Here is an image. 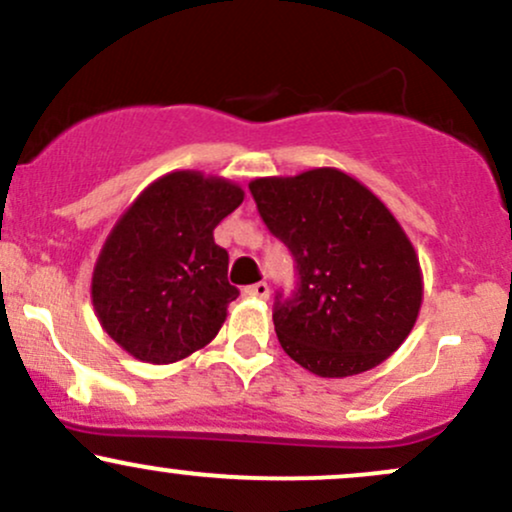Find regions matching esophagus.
<instances>
[{"label": "esophagus", "instance_id": "34e87169", "mask_svg": "<svg viewBox=\"0 0 512 512\" xmlns=\"http://www.w3.org/2000/svg\"><path fill=\"white\" fill-rule=\"evenodd\" d=\"M245 296H252V298H269V286L260 281V284H252V286H245Z\"/></svg>", "mask_w": 512, "mask_h": 512}]
</instances>
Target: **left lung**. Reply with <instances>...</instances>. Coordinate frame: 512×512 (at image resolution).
Instances as JSON below:
<instances>
[{
	"mask_svg": "<svg viewBox=\"0 0 512 512\" xmlns=\"http://www.w3.org/2000/svg\"><path fill=\"white\" fill-rule=\"evenodd\" d=\"M262 221L296 260L274 303L281 349L320 378L366 373L409 337L424 276L414 245L366 185L339 168L250 182Z\"/></svg>",
	"mask_w": 512,
	"mask_h": 512,
	"instance_id": "1",
	"label": "left lung"
}]
</instances>
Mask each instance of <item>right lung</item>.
I'll return each instance as SVG.
<instances>
[{
    "instance_id": "right-lung-1",
    "label": "right lung",
    "mask_w": 512,
    "mask_h": 512,
    "mask_svg": "<svg viewBox=\"0 0 512 512\" xmlns=\"http://www.w3.org/2000/svg\"><path fill=\"white\" fill-rule=\"evenodd\" d=\"M243 187L199 170L151 182L105 238L93 267L98 322L129 356L175 363L221 330L238 289L214 228L243 204Z\"/></svg>"
}]
</instances>
